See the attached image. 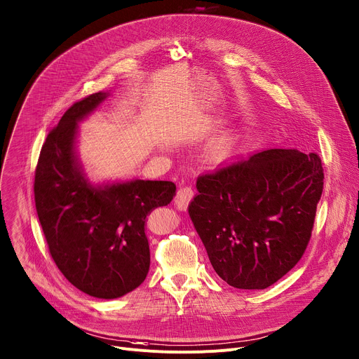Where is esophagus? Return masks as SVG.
<instances>
[{
    "label": "esophagus",
    "mask_w": 359,
    "mask_h": 359,
    "mask_svg": "<svg viewBox=\"0 0 359 359\" xmlns=\"http://www.w3.org/2000/svg\"><path fill=\"white\" fill-rule=\"evenodd\" d=\"M194 196H195V192H194L192 187H190V186H182V187L177 190L176 198H175V205H176V208L180 209V210H184V209L187 208L189 202L194 199Z\"/></svg>",
    "instance_id": "1"
}]
</instances>
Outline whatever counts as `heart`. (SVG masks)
<instances>
[{
	"label": "heart",
	"instance_id": "heart-1",
	"mask_svg": "<svg viewBox=\"0 0 359 359\" xmlns=\"http://www.w3.org/2000/svg\"><path fill=\"white\" fill-rule=\"evenodd\" d=\"M215 150H217V153H219V154H225V151L228 150L226 142H225V141H221L219 144H217V147H215Z\"/></svg>",
	"mask_w": 359,
	"mask_h": 359
}]
</instances>
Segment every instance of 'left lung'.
Segmentation results:
<instances>
[{
    "instance_id": "8db88e82",
    "label": "left lung",
    "mask_w": 359,
    "mask_h": 359,
    "mask_svg": "<svg viewBox=\"0 0 359 359\" xmlns=\"http://www.w3.org/2000/svg\"><path fill=\"white\" fill-rule=\"evenodd\" d=\"M323 179L316 153L284 149L199 176L189 215L217 274L244 290L287 274L312 236Z\"/></svg>"
}]
</instances>
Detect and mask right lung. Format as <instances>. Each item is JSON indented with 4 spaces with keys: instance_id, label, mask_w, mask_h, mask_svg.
<instances>
[{
    "instance_id": "add662e5",
    "label": "right lung",
    "mask_w": 359,
    "mask_h": 359,
    "mask_svg": "<svg viewBox=\"0 0 359 359\" xmlns=\"http://www.w3.org/2000/svg\"><path fill=\"white\" fill-rule=\"evenodd\" d=\"M107 97L97 92L75 102L47 135L36 167L34 202L62 274L89 296L116 299L147 277V217L172 202L176 184L137 179L93 187L85 179L75 154L78 123Z\"/></svg>"
}]
</instances>
